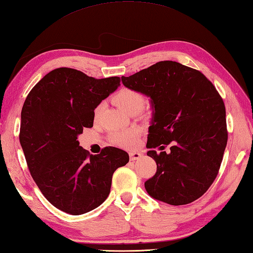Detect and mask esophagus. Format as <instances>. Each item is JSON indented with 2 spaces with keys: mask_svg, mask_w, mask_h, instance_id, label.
Masks as SVG:
<instances>
[{
  "mask_svg": "<svg viewBox=\"0 0 253 253\" xmlns=\"http://www.w3.org/2000/svg\"><path fill=\"white\" fill-rule=\"evenodd\" d=\"M142 157V154L138 153V151H132L130 153V160L134 161V160H137Z\"/></svg>",
  "mask_w": 253,
  "mask_h": 253,
  "instance_id": "34e87169",
  "label": "esophagus"
}]
</instances>
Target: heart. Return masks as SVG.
<instances>
[{
	"mask_svg": "<svg viewBox=\"0 0 253 253\" xmlns=\"http://www.w3.org/2000/svg\"><path fill=\"white\" fill-rule=\"evenodd\" d=\"M114 103L122 109L126 114H131L133 111H139L142 110L146 105V97L144 95L136 91L134 88L130 87H122L119 89L112 97ZM104 109V104L99 103L94 109V120L97 121L99 119L100 115H102ZM138 135L137 130H127V131H121V132H114L110 136V141L121 147H132L135 144L136 138Z\"/></svg>",
	"mask_w": 253,
	"mask_h": 253,
	"instance_id": "1",
	"label": "heart"
}]
</instances>
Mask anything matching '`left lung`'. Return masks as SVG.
Segmentation results:
<instances>
[{"instance_id":"left-lung-1","label":"left lung","mask_w":253,"mask_h":253,"mask_svg":"<svg viewBox=\"0 0 253 253\" xmlns=\"http://www.w3.org/2000/svg\"><path fill=\"white\" fill-rule=\"evenodd\" d=\"M121 79L149 96L155 108L146 146L157 171L145 182L147 193L172 206L200 198L214 182L228 137L225 105L215 86L199 70L172 60ZM162 143L171 144L169 154L152 150Z\"/></svg>"}]
</instances>
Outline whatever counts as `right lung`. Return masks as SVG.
Listing matches in <instances>:
<instances>
[{"label": "right lung", "instance_id": "add662e5", "mask_svg": "<svg viewBox=\"0 0 253 253\" xmlns=\"http://www.w3.org/2000/svg\"><path fill=\"white\" fill-rule=\"evenodd\" d=\"M119 85V77L95 79L61 67L44 76L22 106L19 142L28 169L44 197L69 214L102 205L112 174L128 162L122 149L108 146L93 156L78 142L93 126L95 107Z\"/></svg>", "mask_w": 253, "mask_h": 253}]
</instances>
